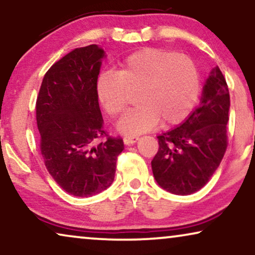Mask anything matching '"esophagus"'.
<instances>
[{"label":"esophagus","mask_w":255,"mask_h":255,"mask_svg":"<svg viewBox=\"0 0 255 255\" xmlns=\"http://www.w3.org/2000/svg\"><path fill=\"white\" fill-rule=\"evenodd\" d=\"M139 139L138 135H125V137L123 138L124 142L127 145H130V144H133V142H135Z\"/></svg>","instance_id":"34e87169"}]
</instances>
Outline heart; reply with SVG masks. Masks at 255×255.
I'll return each instance as SVG.
<instances>
[{
  "label": "heart",
  "mask_w": 255,
  "mask_h": 255,
  "mask_svg": "<svg viewBox=\"0 0 255 255\" xmlns=\"http://www.w3.org/2000/svg\"><path fill=\"white\" fill-rule=\"evenodd\" d=\"M134 89L138 106L118 124L121 132L130 135L154 128L159 121L163 127L186 121L200 96V73L186 55L147 47L125 57L115 72L104 71L97 76V99L113 117L123 113L128 90Z\"/></svg>",
  "instance_id": "1"
}]
</instances>
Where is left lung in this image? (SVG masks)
<instances>
[{"instance_id":"obj_1","label":"left lung","mask_w":255,"mask_h":255,"mask_svg":"<svg viewBox=\"0 0 255 255\" xmlns=\"http://www.w3.org/2000/svg\"><path fill=\"white\" fill-rule=\"evenodd\" d=\"M229 109L228 83L216 67L197 109L180 127L158 135L159 149L151 163L160 187L172 194L190 195L208 183L228 147Z\"/></svg>"}]
</instances>
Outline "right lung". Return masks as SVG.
Listing matches in <instances>:
<instances>
[{
    "label": "right lung",
    "instance_id": "right-lung-1",
    "mask_svg": "<svg viewBox=\"0 0 255 255\" xmlns=\"http://www.w3.org/2000/svg\"><path fill=\"white\" fill-rule=\"evenodd\" d=\"M104 51L79 47L51 66L36 102L40 152L53 180L66 193L89 197L111 186L121 137L103 130L96 94Z\"/></svg>",
    "mask_w": 255,
    "mask_h": 255
}]
</instances>
